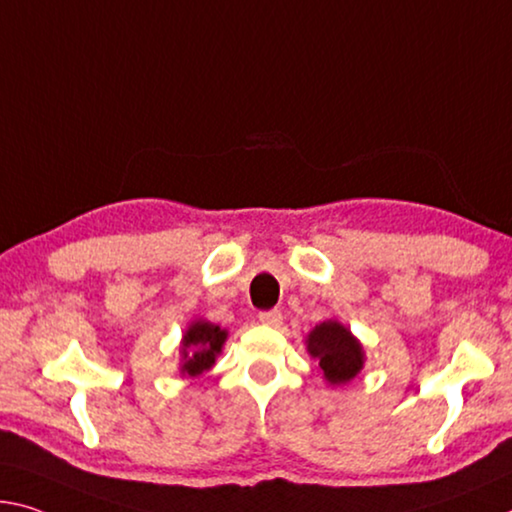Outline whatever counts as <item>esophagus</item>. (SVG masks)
<instances>
[{
  "instance_id": "34e87169",
  "label": "esophagus",
  "mask_w": 512,
  "mask_h": 512,
  "mask_svg": "<svg viewBox=\"0 0 512 512\" xmlns=\"http://www.w3.org/2000/svg\"><path fill=\"white\" fill-rule=\"evenodd\" d=\"M259 323H264V326H271V328H280L282 326V312L280 310L262 312V314H259Z\"/></svg>"
}]
</instances>
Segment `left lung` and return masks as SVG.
I'll return each mask as SVG.
<instances>
[{
  "label": "left lung",
  "instance_id": "obj_1",
  "mask_svg": "<svg viewBox=\"0 0 512 512\" xmlns=\"http://www.w3.org/2000/svg\"><path fill=\"white\" fill-rule=\"evenodd\" d=\"M307 353L319 360L323 380L332 387L348 385L367 362L364 346L342 321L328 319L314 326L305 337Z\"/></svg>",
  "mask_w": 512,
  "mask_h": 512
}]
</instances>
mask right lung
Wrapping results in <instances>:
<instances>
[{
	"instance_id": "right-lung-1",
	"label": "right lung",
	"mask_w": 512,
	"mask_h": 512,
	"mask_svg": "<svg viewBox=\"0 0 512 512\" xmlns=\"http://www.w3.org/2000/svg\"><path fill=\"white\" fill-rule=\"evenodd\" d=\"M227 342V330L207 319L191 321L182 332L180 342V373L198 378L216 364V358Z\"/></svg>"
}]
</instances>
